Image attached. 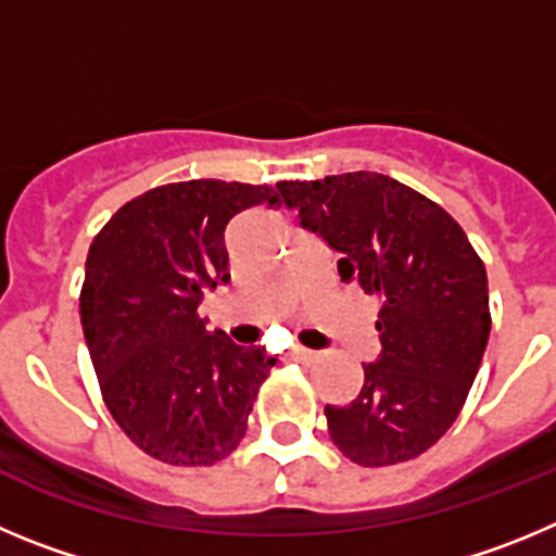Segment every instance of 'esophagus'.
<instances>
[{"label":"esophagus","instance_id":"34e87169","mask_svg":"<svg viewBox=\"0 0 556 556\" xmlns=\"http://www.w3.org/2000/svg\"><path fill=\"white\" fill-rule=\"evenodd\" d=\"M290 354H293L296 359H315V357H318L313 349H304V346H293V349H290Z\"/></svg>","mask_w":556,"mask_h":556}]
</instances>
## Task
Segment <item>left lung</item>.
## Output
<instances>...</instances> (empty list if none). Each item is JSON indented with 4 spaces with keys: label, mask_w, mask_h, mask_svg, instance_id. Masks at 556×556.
Masks as SVG:
<instances>
[{
    "label": "left lung",
    "mask_w": 556,
    "mask_h": 556,
    "mask_svg": "<svg viewBox=\"0 0 556 556\" xmlns=\"http://www.w3.org/2000/svg\"><path fill=\"white\" fill-rule=\"evenodd\" d=\"M277 188L302 227L343 254L340 279L379 299L382 352L363 365L352 404H327L329 438L363 468L415 459L457 421L477 379L490 334L482 257L438 202L384 174Z\"/></svg>",
    "instance_id": "1"
}]
</instances>
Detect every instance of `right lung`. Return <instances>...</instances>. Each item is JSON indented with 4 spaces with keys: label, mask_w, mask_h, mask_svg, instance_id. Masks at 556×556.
<instances>
[{
    "label": "right lung",
    "mask_w": 556,
    "mask_h": 556,
    "mask_svg": "<svg viewBox=\"0 0 556 556\" xmlns=\"http://www.w3.org/2000/svg\"><path fill=\"white\" fill-rule=\"evenodd\" d=\"M254 204L279 197L224 179L157 185L118 207L88 249L79 318L99 390L122 432L160 463L229 457L277 363L199 318L204 293L229 282V222Z\"/></svg>",
    "instance_id": "add662e5"
}]
</instances>
